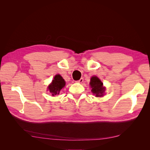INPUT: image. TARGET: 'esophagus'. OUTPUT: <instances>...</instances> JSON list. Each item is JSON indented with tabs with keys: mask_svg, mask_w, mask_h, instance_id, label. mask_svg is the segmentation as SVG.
<instances>
[{
	"mask_svg": "<svg viewBox=\"0 0 150 150\" xmlns=\"http://www.w3.org/2000/svg\"><path fill=\"white\" fill-rule=\"evenodd\" d=\"M83 81H84V79H83V78H81L78 81V83H82L83 82Z\"/></svg>",
	"mask_w": 150,
	"mask_h": 150,
	"instance_id": "1",
	"label": "esophagus"
}]
</instances>
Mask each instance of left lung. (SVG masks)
<instances>
[{
    "instance_id": "left-lung-1",
    "label": "left lung",
    "mask_w": 150,
    "mask_h": 150,
    "mask_svg": "<svg viewBox=\"0 0 150 150\" xmlns=\"http://www.w3.org/2000/svg\"><path fill=\"white\" fill-rule=\"evenodd\" d=\"M89 84L91 88H92L91 91L94 94H96V97H101L103 96V93L105 91V88L103 86V83L100 79L97 78L96 76H93L91 79Z\"/></svg>"
}]
</instances>
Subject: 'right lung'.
I'll return each instance as SVG.
<instances>
[{
	"mask_svg": "<svg viewBox=\"0 0 150 150\" xmlns=\"http://www.w3.org/2000/svg\"><path fill=\"white\" fill-rule=\"evenodd\" d=\"M64 79H63L62 76L59 74H57L54 77L52 83L49 86V90L51 93L52 96L59 94L60 91L65 86Z\"/></svg>",
	"mask_w": 150,
	"mask_h": 150,
	"instance_id": "1",
	"label": "right lung"
}]
</instances>
